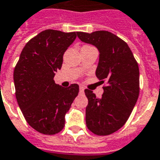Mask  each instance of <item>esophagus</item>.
<instances>
[{
	"instance_id": "1",
	"label": "esophagus",
	"mask_w": 160,
	"mask_h": 160,
	"mask_svg": "<svg viewBox=\"0 0 160 160\" xmlns=\"http://www.w3.org/2000/svg\"><path fill=\"white\" fill-rule=\"evenodd\" d=\"M79 90H80V92H81V93H82V92L84 91V87H83V86H80V88H79Z\"/></svg>"
}]
</instances>
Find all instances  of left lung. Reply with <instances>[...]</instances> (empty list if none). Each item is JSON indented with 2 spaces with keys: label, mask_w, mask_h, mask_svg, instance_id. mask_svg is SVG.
I'll return each instance as SVG.
<instances>
[{
  "label": "left lung",
  "mask_w": 160,
  "mask_h": 160,
  "mask_svg": "<svg viewBox=\"0 0 160 160\" xmlns=\"http://www.w3.org/2000/svg\"><path fill=\"white\" fill-rule=\"evenodd\" d=\"M82 42L96 46L99 62L96 76L106 85L98 98L84 90L88 98L86 125L98 136H107L119 130L128 120L139 95V69L128 44L105 30L91 34L78 32Z\"/></svg>",
  "instance_id": "8db88e82"
}]
</instances>
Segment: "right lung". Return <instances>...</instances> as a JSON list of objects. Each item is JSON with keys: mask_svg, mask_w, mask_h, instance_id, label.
<instances>
[{"mask_svg": "<svg viewBox=\"0 0 160 160\" xmlns=\"http://www.w3.org/2000/svg\"><path fill=\"white\" fill-rule=\"evenodd\" d=\"M77 37L76 32L47 29L28 42L14 70L15 97L27 123L38 132L54 135L65 124V114L79 86L55 83L62 56Z\"/></svg>", "mask_w": 160, "mask_h": 160, "instance_id": "add662e5", "label": "right lung"}]
</instances>
